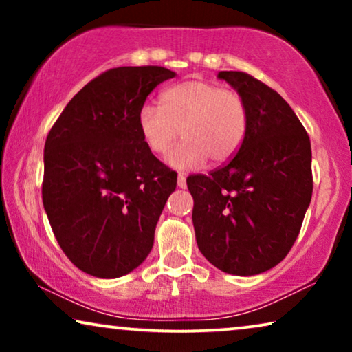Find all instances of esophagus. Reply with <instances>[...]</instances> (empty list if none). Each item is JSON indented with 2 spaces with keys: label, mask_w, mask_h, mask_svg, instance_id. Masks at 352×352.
<instances>
[{
  "label": "esophagus",
  "mask_w": 352,
  "mask_h": 352,
  "mask_svg": "<svg viewBox=\"0 0 352 352\" xmlns=\"http://www.w3.org/2000/svg\"><path fill=\"white\" fill-rule=\"evenodd\" d=\"M186 176L184 175H179L177 176V187H179V189H186Z\"/></svg>",
  "instance_id": "1"
}]
</instances>
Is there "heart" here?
<instances>
[{
	"mask_svg": "<svg viewBox=\"0 0 352 352\" xmlns=\"http://www.w3.org/2000/svg\"><path fill=\"white\" fill-rule=\"evenodd\" d=\"M160 107L144 104L136 126L148 151L165 155L177 136L182 141L166 163L177 171L195 170L206 160L224 163L242 147L250 115L242 96L208 81L190 80L160 94Z\"/></svg>",
	"mask_w": 352,
	"mask_h": 352,
	"instance_id": "b5f03b06",
	"label": "heart"
}]
</instances>
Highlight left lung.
<instances>
[{
    "label": "left lung",
    "instance_id": "left-lung-1",
    "mask_svg": "<svg viewBox=\"0 0 352 352\" xmlns=\"http://www.w3.org/2000/svg\"><path fill=\"white\" fill-rule=\"evenodd\" d=\"M242 96L250 123L228 165L187 177L197 245L232 276L277 266L300 234L312 197L311 141L285 99L243 72H219Z\"/></svg>",
    "mask_w": 352,
    "mask_h": 352
}]
</instances>
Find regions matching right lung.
Listing matches in <instances>:
<instances>
[{"label": "right lung", "instance_id": "right-lung-1", "mask_svg": "<svg viewBox=\"0 0 352 352\" xmlns=\"http://www.w3.org/2000/svg\"><path fill=\"white\" fill-rule=\"evenodd\" d=\"M165 67H117L74 96L45 144L43 205L62 252L99 278L131 272L148 256L176 173L144 146L136 113Z\"/></svg>", "mask_w": 352, "mask_h": 352}]
</instances>
